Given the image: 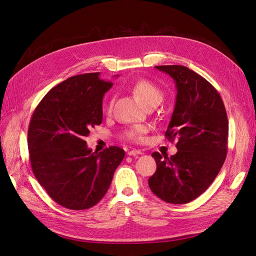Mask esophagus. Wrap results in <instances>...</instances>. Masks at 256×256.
<instances>
[{
    "instance_id": "34e87169",
    "label": "esophagus",
    "mask_w": 256,
    "mask_h": 256,
    "mask_svg": "<svg viewBox=\"0 0 256 256\" xmlns=\"http://www.w3.org/2000/svg\"><path fill=\"white\" fill-rule=\"evenodd\" d=\"M138 154H142V151L140 150H136V149H132L130 151H128V156H138Z\"/></svg>"
}]
</instances>
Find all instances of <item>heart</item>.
I'll return each instance as SVG.
<instances>
[{
  "instance_id": "heart-1",
  "label": "heart",
  "mask_w": 256,
  "mask_h": 256,
  "mask_svg": "<svg viewBox=\"0 0 256 256\" xmlns=\"http://www.w3.org/2000/svg\"><path fill=\"white\" fill-rule=\"evenodd\" d=\"M132 91L136 96V98L144 104L146 107L150 105H158L162 98V90L156 86L154 83L148 80H140L132 86ZM114 105V98H111L107 104V109L111 110ZM149 130L146 125H136L132 128L126 130L125 138L134 142H142L145 140V134Z\"/></svg>"
}]
</instances>
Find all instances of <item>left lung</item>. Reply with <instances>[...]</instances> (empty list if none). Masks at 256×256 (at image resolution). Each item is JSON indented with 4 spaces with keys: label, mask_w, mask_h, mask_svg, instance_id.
<instances>
[{
    "label": "left lung",
    "mask_w": 256,
    "mask_h": 256,
    "mask_svg": "<svg viewBox=\"0 0 256 256\" xmlns=\"http://www.w3.org/2000/svg\"><path fill=\"white\" fill-rule=\"evenodd\" d=\"M176 86V100L165 136L176 140L178 152L152 156L156 171L148 180L151 191L170 204H187L211 185L226 160L228 118L222 100L207 80L182 65L156 66Z\"/></svg>",
    "instance_id": "1"
}]
</instances>
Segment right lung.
Returning <instances> with one entry per match:
<instances>
[{
    "label": "right lung",
    "mask_w": 256,
    "mask_h": 256,
    "mask_svg": "<svg viewBox=\"0 0 256 256\" xmlns=\"http://www.w3.org/2000/svg\"><path fill=\"white\" fill-rule=\"evenodd\" d=\"M112 85L100 72L71 76L48 91L30 120L27 142L34 174L67 209L96 205L125 156L116 146L92 152L84 140L100 125L103 96Z\"/></svg>",
    "instance_id": "obj_1"
}]
</instances>
